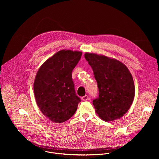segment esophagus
I'll return each mask as SVG.
<instances>
[{"label":"esophagus","mask_w":159,"mask_h":159,"mask_svg":"<svg viewBox=\"0 0 159 159\" xmlns=\"http://www.w3.org/2000/svg\"><path fill=\"white\" fill-rule=\"evenodd\" d=\"M88 98H89L88 95H84V96H83V97H81V100H82L83 101H86V100H87L88 99Z\"/></svg>","instance_id":"1"}]
</instances>
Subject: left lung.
Returning <instances> with one entry per match:
<instances>
[{
  "mask_svg": "<svg viewBox=\"0 0 159 159\" xmlns=\"http://www.w3.org/2000/svg\"><path fill=\"white\" fill-rule=\"evenodd\" d=\"M84 57L93 70L99 90L93 100L95 112L105 121L120 119L130 108L135 97L133 77L119 61L103 55L86 52Z\"/></svg>",
  "mask_w": 159,
  "mask_h": 159,
  "instance_id": "1",
  "label": "left lung"
}]
</instances>
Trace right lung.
Instances as JSON below:
<instances>
[{
	"mask_svg": "<svg viewBox=\"0 0 159 159\" xmlns=\"http://www.w3.org/2000/svg\"><path fill=\"white\" fill-rule=\"evenodd\" d=\"M81 55V51L61 50L48 59L37 73L35 98L41 112L53 122L68 120L81 102L75 91L71 72Z\"/></svg>",
	"mask_w": 159,
	"mask_h": 159,
	"instance_id": "right-lung-1",
	"label": "right lung"
}]
</instances>
